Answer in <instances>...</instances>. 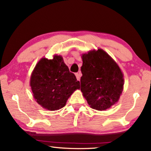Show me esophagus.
Masks as SVG:
<instances>
[{
  "mask_svg": "<svg viewBox=\"0 0 151 151\" xmlns=\"http://www.w3.org/2000/svg\"><path fill=\"white\" fill-rule=\"evenodd\" d=\"M81 75H82V73H81V72H80V71L78 72V73H76V78H77L78 80H80V77H81Z\"/></svg>",
  "mask_w": 151,
  "mask_h": 151,
  "instance_id": "34e87169",
  "label": "esophagus"
}]
</instances>
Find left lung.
Returning a JSON list of instances; mask_svg holds the SVG:
<instances>
[{
    "label": "left lung",
    "mask_w": 151,
    "mask_h": 151,
    "mask_svg": "<svg viewBox=\"0 0 151 151\" xmlns=\"http://www.w3.org/2000/svg\"><path fill=\"white\" fill-rule=\"evenodd\" d=\"M81 91L92 109L104 111L118 101L124 86L123 74L102 49L82 55Z\"/></svg>",
    "instance_id": "1"
}]
</instances>
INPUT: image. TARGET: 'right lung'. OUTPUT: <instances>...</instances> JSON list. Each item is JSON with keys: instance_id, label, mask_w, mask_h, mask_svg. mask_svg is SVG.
<instances>
[{"instance_id": "1", "label": "right lung", "mask_w": 151, "mask_h": 151, "mask_svg": "<svg viewBox=\"0 0 151 151\" xmlns=\"http://www.w3.org/2000/svg\"><path fill=\"white\" fill-rule=\"evenodd\" d=\"M30 85L36 102L50 111L65 106L72 93L80 88V82L60 55L41 59L31 76Z\"/></svg>"}]
</instances>
